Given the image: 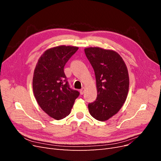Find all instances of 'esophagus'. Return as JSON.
<instances>
[{
  "instance_id": "obj_1",
  "label": "esophagus",
  "mask_w": 161,
  "mask_h": 161,
  "mask_svg": "<svg viewBox=\"0 0 161 161\" xmlns=\"http://www.w3.org/2000/svg\"><path fill=\"white\" fill-rule=\"evenodd\" d=\"M85 89L84 88H82L80 90V95H83L84 93H85Z\"/></svg>"
}]
</instances>
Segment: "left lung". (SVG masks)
<instances>
[{
    "instance_id": "8db88e82",
    "label": "left lung",
    "mask_w": 161,
    "mask_h": 161,
    "mask_svg": "<svg viewBox=\"0 0 161 161\" xmlns=\"http://www.w3.org/2000/svg\"><path fill=\"white\" fill-rule=\"evenodd\" d=\"M95 75L97 97L88 105L92 117L108 120L116 114L127 98L129 76L124 61L118 53L100 47L85 49Z\"/></svg>"
}]
</instances>
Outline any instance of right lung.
Here are the masks:
<instances>
[{
	"label": "right lung",
	"instance_id": "right-lung-1",
	"mask_svg": "<svg viewBox=\"0 0 161 161\" xmlns=\"http://www.w3.org/2000/svg\"><path fill=\"white\" fill-rule=\"evenodd\" d=\"M79 47L60 46L47 50L40 58L33 77V90L37 103L57 120L70 113L80 92L71 89L64 72L66 62Z\"/></svg>",
	"mask_w": 161,
	"mask_h": 161
}]
</instances>
